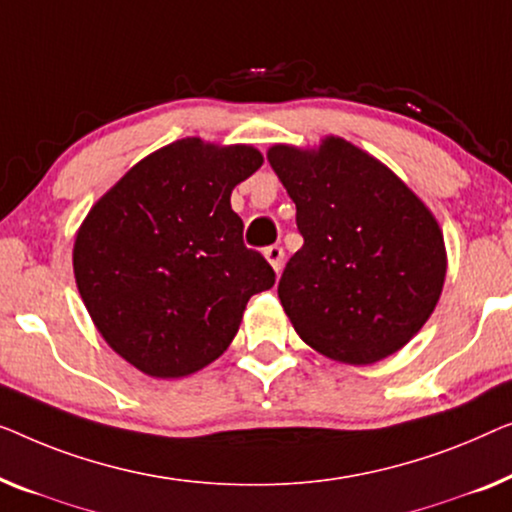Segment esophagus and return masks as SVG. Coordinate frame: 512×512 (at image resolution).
I'll return each instance as SVG.
<instances>
[{
    "instance_id": "34e87169",
    "label": "esophagus",
    "mask_w": 512,
    "mask_h": 512,
    "mask_svg": "<svg viewBox=\"0 0 512 512\" xmlns=\"http://www.w3.org/2000/svg\"><path fill=\"white\" fill-rule=\"evenodd\" d=\"M264 257H266V262H269V264L273 266V271L280 273V269H283V257H285L283 248H280V246L264 248Z\"/></svg>"
}]
</instances>
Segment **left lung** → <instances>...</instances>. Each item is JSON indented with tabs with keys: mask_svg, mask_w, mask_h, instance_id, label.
I'll list each match as a JSON object with an SVG mask.
<instances>
[{
	"mask_svg": "<svg viewBox=\"0 0 512 512\" xmlns=\"http://www.w3.org/2000/svg\"><path fill=\"white\" fill-rule=\"evenodd\" d=\"M266 157L304 236L278 283L301 341L345 364L394 355L441 297L448 257L436 218L383 162L338 136L313 150L278 143Z\"/></svg>",
	"mask_w": 512,
	"mask_h": 512,
	"instance_id": "8db88e82",
	"label": "left lung"
}]
</instances>
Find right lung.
Here are the masks:
<instances>
[{
	"mask_svg": "<svg viewBox=\"0 0 512 512\" xmlns=\"http://www.w3.org/2000/svg\"><path fill=\"white\" fill-rule=\"evenodd\" d=\"M262 162L253 146L181 139L134 164L83 220L78 292L104 341L139 371L183 378L215 362L248 299L276 283L229 204Z\"/></svg>",
	"mask_w": 512,
	"mask_h": 512,
	"instance_id": "obj_1",
	"label": "right lung"
}]
</instances>
